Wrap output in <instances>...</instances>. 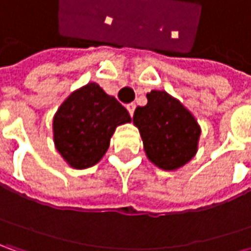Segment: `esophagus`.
Listing matches in <instances>:
<instances>
[{
  "label": "esophagus",
  "instance_id": "34e87169",
  "mask_svg": "<svg viewBox=\"0 0 251 251\" xmlns=\"http://www.w3.org/2000/svg\"><path fill=\"white\" fill-rule=\"evenodd\" d=\"M135 108H136V105L133 104V102H130V104L126 105V109L129 111V114H130V116H133V112H135Z\"/></svg>",
  "mask_w": 251,
  "mask_h": 251
}]
</instances>
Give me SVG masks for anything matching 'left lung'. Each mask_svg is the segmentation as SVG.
<instances>
[{
  "instance_id": "1",
  "label": "left lung",
  "mask_w": 251,
  "mask_h": 251,
  "mask_svg": "<svg viewBox=\"0 0 251 251\" xmlns=\"http://www.w3.org/2000/svg\"><path fill=\"white\" fill-rule=\"evenodd\" d=\"M147 158L158 169L173 171L187 164L198 150L201 127L194 115L166 91L147 94V104L133 115Z\"/></svg>"
}]
</instances>
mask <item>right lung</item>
Listing matches in <instances>:
<instances>
[{
    "instance_id": "1",
    "label": "right lung",
    "mask_w": 251,
    "mask_h": 251,
    "mask_svg": "<svg viewBox=\"0 0 251 251\" xmlns=\"http://www.w3.org/2000/svg\"><path fill=\"white\" fill-rule=\"evenodd\" d=\"M130 115L97 82L71 93L53 118V140L73 169L93 167L104 157L116 126Z\"/></svg>"
}]
</instances>
